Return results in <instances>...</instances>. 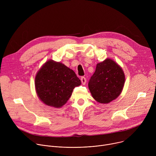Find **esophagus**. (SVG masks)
<instances>
[{
  "label": "esophagus",
  "instance_id": "1",
  "mask_svg": "<svg viewBox=\"0 0 156 156\" xmlns=\"http://www.w3.org/2000/svg\"><path fill=\"white\" fill-rule=\"evenodd\" d=\"M81 83L83 84H85L86 83V78L84 76H82L81 78Z\"/></svg>",
  "mask_w": 156,
  "mask_h": 156
}]
</instances>
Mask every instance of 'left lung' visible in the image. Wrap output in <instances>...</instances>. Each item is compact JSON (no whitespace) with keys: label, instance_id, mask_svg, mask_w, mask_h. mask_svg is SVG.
<instances>
[{"label":"left lung","instance_id":"1","mask_svg":"<svg viewBox=\"0 0 156 156\" xmlns=\"http://www.w3.org/2000/svg\"><path fill=\"white\" fill-rule=\"evenodd\" d=\"M125 80L121 66L113 60L107 58L97 64L96 71L88 83V87L96 101L107 104L121 94Z\"/></svg>","mask_w":156,"mask_h":156}]
</instances>
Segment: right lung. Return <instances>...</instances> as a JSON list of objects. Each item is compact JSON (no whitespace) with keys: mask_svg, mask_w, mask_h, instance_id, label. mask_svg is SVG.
Here are the masks:
<instances>
[{"mask_svg":"<svg viewBox=\"0 0 156 156\" xmlns=\"http://www.w3.org/2000/svg\"><path fill=\"white\" fill-rule=\"evenodd\" d=\"M81 84L75 73L64 64L49 60L35 77L36 91L47 105L60 108L70 98L73 89Z\"/></svg>","mask_w":156,"mask_h":156,"instance_id":"right-lung-1","label":"right lung"}]
</instances>
